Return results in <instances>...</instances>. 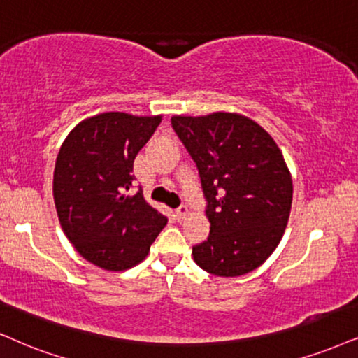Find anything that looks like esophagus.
<instances>
[{"instance_id": "obj_1", "label": "esophagus", "mask_w": 358, "mask_h": 358, "mask_svg": "<svg viewBox=\"0 0 358 358\" xmlns=\"http://www.w3.org/2000/svg\"><path fill=\"white\" fill-rule=\"evenodd\" d=\"M187 213H188V208L185 206V205H182V206L178 208V210H175V218L178 220V221H182V220L187 218Z\"/></svg>"}]
</instances>
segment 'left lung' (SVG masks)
<instances>
[{"instance_id":"obj_1","label":"left lung","mask_w":358,"mask_h":358,"mask_svg":"<svg viewBox=\"0 0 358 358\" xmlns=\"http://www.w3.org/2000/svg\"><path fill=\"white\" fill-rule=\"evenodd\" d=\"M198 166L210 236L193 259L220 278L248 274L273 255L291 215L292 176L274 138L234 112L171 117Z\"/></svg>"}]
</instances>
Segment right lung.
Returning a JSON list of instances; mask_svg holds the SVG:
<instances>
[{
	"label": "right lung",
	"instance_id": "1",
	"mask_svg": "<svg viewBox=\"0 0 358 358\" xmlns=\"http://www.w3.org/2000/svg\"><path fill=\"white\" fill-rule=\"evenodd\" d=\"M160 122L162 115L125 112L87 117L57 153L52 194L59 223L76 251L97 268L137 266L169 221L142 192L127 194L135 157Z\"/></svg>",
	"mask_w": 358,
	"mask_h": 358
}]
</instances>
